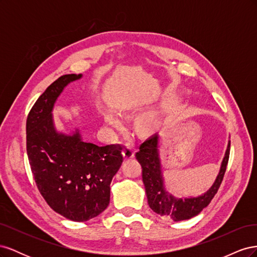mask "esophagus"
<instances>
[{
    "instance_id": "obj_1",
    "label": "esophagus",
    "mask_w": 257,
    "mask_h": 257,
    "mask_svg": "<svg viewBox=\"0 0 257 257\" xmlns=\"http://www.w3.org/2000/svg\"><path fill=\"white\" fill-rule=\"evenodd\" d=\"M123 158L125 160H130L134 158V147L132 145H126L123 149Z\"/></svg>"
}]
</instances>
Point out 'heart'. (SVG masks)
<instances>
[{"label": "heart", "mask_w": 257, "mask_h": 257, "mask_svg": "<svg viewBox=\"0 0 257 257\" xmlns=\"http://www.w3.org/2000/svg\"><path fill=\"white\" fill-rule=\"evenodd\" d=\"M104 121L106 125L111 130H118L122 126V121L120 116L116 114L114 111L107 109L103 113ZM158 125V119L157 116L153 114H146L142 116L138 121V130L143 132V133H148V132L153 131Z\"/></svg>", "instance_id": "1"}]
</instances>
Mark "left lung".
I'll return each mask as SVG.
<instances>
[{
	"label": "left lung",
	"mask_w": 257,
	"mask_h": 257,
	"mask_svg": "<svg viewBox=\"0 0 257 257\" xmlns=\"http://www.w3.org/2000/svg\"><path fill=\"white\" fill-rule=\"evenodd\" d=\"M159 143L160 135H152L141 145L139 151L135 155L143 168V182L145 184L148 204L155 213L163 217L173 219L176 222L190 220L203 211V209L210 204L219 190L224 174L226 172L230 142H228L227 149L225 151L219 175L216 176L211 188L199 196L184 198L174 196L165 188Z\"/></svg>",
	"instance_id": "1"
}]
</instances>
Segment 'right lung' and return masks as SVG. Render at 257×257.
Returning a JSON list of instances; mask_svg holds the SVG:
<instances>
[{
  "label": "right lung",
  "instance_id": "right-lung-1",
  "mask_svg": "<svg viewBox=\"0 0 257 257\" xmlns=\"http://www.w3.org/2000/svg\"><path fill=\"white\" fill-rule=\"evenodd\" d=\"M82 74L61 76L38 97L27 119V152L38 191L52 210L75 222L102 213L109 205L110 183L123 162L119 145L99 147L80 131L65 134L52 110L67 84Z\"/></svg>",
  "mask_w": 257,
  "mask_h": 257
}]
</instances>
